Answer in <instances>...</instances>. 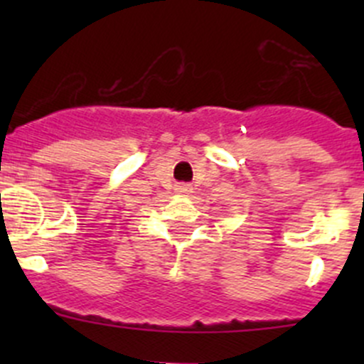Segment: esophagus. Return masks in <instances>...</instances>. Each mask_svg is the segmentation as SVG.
Returning a JSON list of instances; mask_svg holds the SVG:
<instances>
[{
	"instance_id": "obj_1",
	"label": "esophagus",
	"mask_w": 364,
	"mask_h": 364,
	"mask_svg": "<svg viewBox=\"0 0 364 364\" xmlns=\"http://www.w3.org/2000/svg\"><path fill=\"white\" fill-rule=\"evenodd\" d=\"M176 192L190 193V192H192V186L186 185V183H179V185H176Z\"/></svg>"
}]
</instances>
